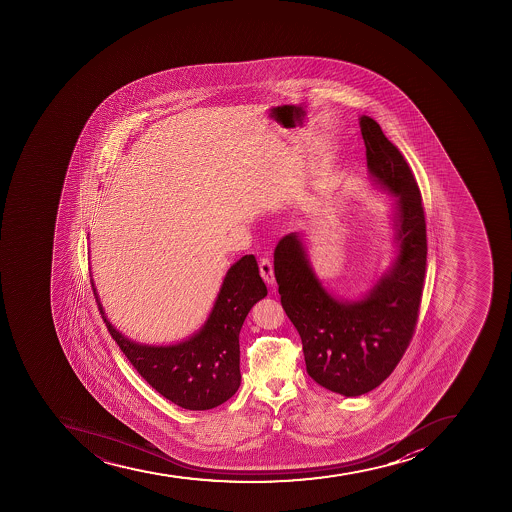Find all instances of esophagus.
<instances>
[{"label":"esophagus","mask_w":512,"mask_h":512,"mask_svg":"<svg viewBox=\"0 0 512 512\" xmlns=\"http://www.w3.org/2000/svg\"><path fill=\"white\" fill-rule=\"evenodd\" d=\"M258 267H260V275H262L263 280L267 285L273 286L275 285V275H273V265L268 258H260V263H258Z\"/></svg>","instance_id":"esophagus-1"}]
</instances>
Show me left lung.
Returning <instances> with one entry per match:
<instances>
[{"label":"left lung","mask_w":512,"mask_h":512,"mask_svg":"<svg viewBox=\"0 0 512 512\" xmlns=\"http://www.w3.org/2000/svg\"><path fill=\"white\" fill-rule=\"evenodd\" d=\"M371 185L393 196V258L367 293L340 298L322 285L308 249L291 232L275 249L281 306L303 342L309 376L355 398L391 375L416 327L426 275V218L411 168L380 124L360 116Z\"/></svg>","instance_id":"obj_1"}]
</instances>
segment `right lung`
I'll return each mask as SVG.
<instances>
[{
  "label": "right lung",
  "instance_id": "obj_1",
  "mask_svg": "<svg viewBox=\"0 0 512 512\" xmlns=\"http://www.w3.org/2000/svg\"><path fill=\"white\" fill-rule=\"evenodd\" d=\"M93 293L109 334L132 367L163 398L190 411L221 406L240 386L239 334L254 304L267 296L254 255L227 270L203 326L177 344H141L119 332L106 316L95 283Z\"/></svg>",
  "mask_w": 512,
  "mask_h": 512
}]
</instances>
